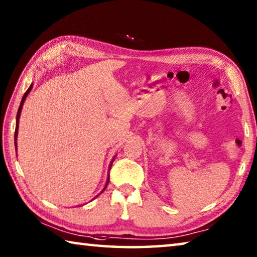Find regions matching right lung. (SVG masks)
I'll return each mask as SVG.
<instances>
[{
  "label": "right lung",
  "mask_w": 257,
  "mask_h": 257,
  "mask_svg": "<svg viewBox=\"0 0 257 257\" xmlns=\"http://www.w3.org/2000/svg\"><path fill=\"white\" fill-rule=\"evenodd\" d=\"M32 88H33V85H30V86H29V88L27 89V92H26V93H25V95H24V96H23V99H21V103H20L19 108H18V112H17V119H16V132H15V141H16L15 145H16V150H17V136H18V128H19V119H20V113H21V110H23V105H24V102H25V99H26V97H27V95L29 94L30 90H32ZM113 160H114V159H113ZM113 160H112V162H113ZM111 165H112V163H111ZM111 165H110V168H111ZM108 179H110V177H107L106 185H105V187H104V189H103V190H105L106 186H107V184H108Z\"/></svg>",
  "instance_id": "1"
}]
</instances>
